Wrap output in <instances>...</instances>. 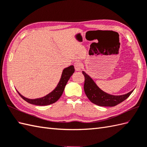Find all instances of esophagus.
<instances>
[{
	"label": "esophagus",
	"mask_w": 147,
	"mask_h": 147,
	"mask_svg": "<svg viewBox=\"0 0 147 147\" xmlns=\"http://www.w3.org/2000/svg\"><path fill=\"white\" fill-rule=\"evenodd\" d=\"M74 66L75 70L77 71H81V63L80 62H79V61H77V62L74 63Z\"/></svg>",
	"instance_id": "esophagus-1"
}]
</instances>
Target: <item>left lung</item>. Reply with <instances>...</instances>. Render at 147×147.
Returning <instances> with one entry per match:
<instances>
[{
	"label": "left lung",
	"instance_id": "8db88e82",
	"mask_svg": "<svg viewBox=\"0 0 147 147\" xmlns=\"http://www.w3.org/2000/svg\"><path fill=\"white\" fill-rule=\"evenodd\" d=\"M84 76V90L85 94L92 103L100 107H114L128 98L134 90L123 95H112L101 90L93 80L83 71Z\"/></svg>",
	"mask_w": 147,
	"mask_h": 147
}]
</instances>
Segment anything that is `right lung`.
<instances>
[{
    "label": "right lung",
    "mask_w": 147,
    "mask_h": 147,
    "mask_svg": "<svg viewBox=\"0 0 147 147\" xmlns=\"http://www.w3.org/2000/svg\"><path fill=\"white\" fill-rule=\"evenodd\" d=\"M74 72V67L73 66H70L66 68H64L62 74H61L60 80L55 89L44 97L36 99H29L23 96L22 94L19 93L18 90L17 91L23 100H24L30 104L38 106H46L53 104L59 100L61 95L63 94L64 88H65L68 80H69Z\"/></svg>",
    "instance_id": "obj_1"
}]
</instances>
